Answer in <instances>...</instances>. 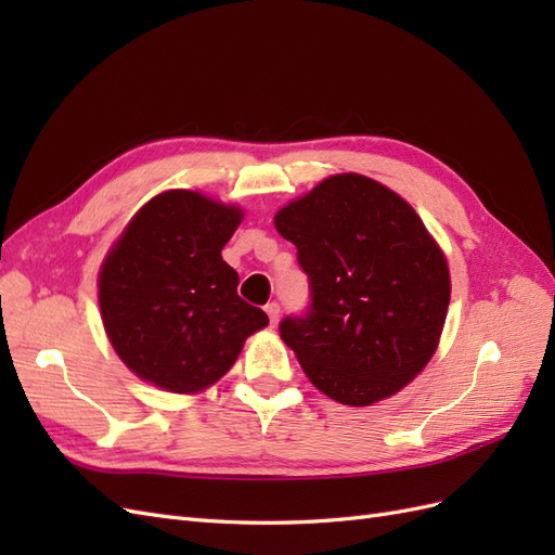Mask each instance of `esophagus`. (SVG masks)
I'll list each match as a JSON object with an SVG mask.
<instances>
[{
    "label": "esophagus",
    "instance_id": "34e87169",
    "mask_svg": "<svg viewBox=\"0 0 555 555\" xmlns=\"http://www.w3.org/2000/svg\"><path fill=\"white\" fill-rule=\"evenodd\" d=\"M266 314H268V319H271V324L275 326L278 324V317H280V306L275 304V300H273V304L266 306Z\"/></svg>",
    "mask_w": 555,
    "mask_h": 555
}]
</instances>
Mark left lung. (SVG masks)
<instances>
[{"instance_id": "8db88e82", "label": "left lung", "mask_w": 555, "mask_h": 555, "mask_svg": "<svg viewBox=\"0 0 555 555\" xmlns=\"http://www.w3.org/2000/svg\"><path fill=\"white\" fill-rule=\"evenodd\" d=\"M310 282L280 335L308 379L343 405L398 393L430 361L447 319V259L422 217L377 180L331 176L275 215Z\"/></svg>"}]
</instances>
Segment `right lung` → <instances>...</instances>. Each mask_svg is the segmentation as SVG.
I'll list each match as a JSON object with an SVG mask.
<instances>
[{
	"mask_svg": "<svg viewBox=\"0 0 555 555\" xmlns=\"http://www.w3.org/2000/svg\"><path fill=\"white\" fill-rule=\"evenodd\" d=\"M241 220V208L188 190L133 215L99 273L104 328L131 373L173 393L204 391L268 324L222 259Z\"/></svg>",
	"mask_w": 555,
	"mask_h": 555,
	"instance_id": "right-lung-1",
	"label": "right lung"
}]
</instances>
